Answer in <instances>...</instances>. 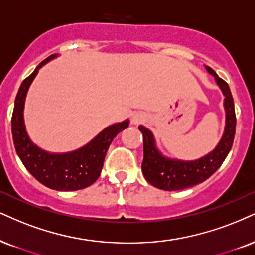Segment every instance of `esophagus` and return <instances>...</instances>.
I'll use <instances>...</instances> for the list:
<instances>
[{
	"label": "esophagus",
	"instance_id": "1",
	"mask_svg": "<svg viewBox=\"0 0 255 255\" xmlns=\"http://www.w3.org/2000/svg\"><path fill=\"white\" fill-rule=\"evenodd\" d=\"M144 119H145V118H144L143 115H140V113H137V115L133 116L132 123H133V124H139V123L144 122Z\"/></svg>",
	"mask_w": 255,
	"mask_h": 255
}]
</instances>
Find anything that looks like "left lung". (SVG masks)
Masks as SVG:
<instances>
[{
  "label": "left lung",
  "instance_id": "8db88e82",
  "mask_svg": "<svg viewBox=\"0 0 255 255\" xmlns=\"http://www.w3.org/2000/svg\"><path fill=\"white\" fill-rule=\"evenodd\" d=\"M206 68L210 74L214 75L216 83L224 92L226 110V128L224 136L218 146L212 152L193 162L168 159L163 157L156 149L152 133L142 125L138 128L143 134V175L150 184L159 188V189L168 191L182 190L206 181L221 166L233 145L235 125H237L233 97H232L228 84L218 77V74L208 66Z\"/></svg>",
  "mask_w": 255,
  "mask_h": 255
}]
</instances>
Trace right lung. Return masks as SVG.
I'll use <instances>...</instances> for the list:
<instances>
[{"label": "right lung", "instance_id": "1", "mask_svg": "<svg viewBox=\"0 0 255 255\" xmlns=\"http://www.w3.org/2000/svg\"><path fill=\"white\" fill-rule=\"evenodd\" d=\"M55 56L56 54H53L45 59L29 77L22 81L11 117L12 140L23 165L40 183L59 191L79 190L90 187L98 180L110 144L122 130L128 127V121L106 128L92 142L73 152L54 155L34 145L24 128V99L39 68Z\"/></svg>", "mask_w": 255, "mask_h": 255}]
</instances>
